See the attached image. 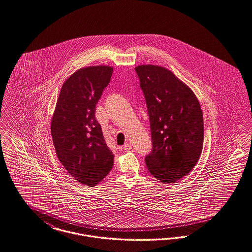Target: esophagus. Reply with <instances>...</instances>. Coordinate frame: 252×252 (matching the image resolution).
I'll list each match as a JSON object with an SVG mask.
<instances>
[{
	"instance_id": "obj_1",
	"label": "esophagus",
	"mask_w": 252,
	"mask_h": 252,
	"mask_svg": "<svg viewBox=\"0 0 252 252\" xmlns=\"http://www.w3.org/2000/svg\"><path fill=\"white\" fill-rule=\"evenodd\" d=\"M123 149L125 150V151H131V144H129V143H127V144H125L124 146H123Z\"/></svg>"
}]
</instances>
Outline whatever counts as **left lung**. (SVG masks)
Wrapping results in <instances>:
<instances>
[{"instance_id": "left-lung-1", "label": "left lung", "mask_w": 252, "mask_h": 252, "mask_svg": "<svg viewBox=\"0 0 252 252\" xmlns=\"http://www.w3.org/2000/svg\"><path fill=\"white\" fill-rule=\"evenodd\" d=\"M147 101L153 152L145 161L159 182L171 184L196 165L203 148L204 126L193 90L164 66L135 67Z\"/></svg>"}]
</instances>
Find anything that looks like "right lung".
I'll return each mask as SVG.
<instances>
[{
    "label": "right lung",
    "mask_w": 252,
    "mask_h": 252,
    "mask_svg": "<svg viewBox=\"0 0 252 252\" xmlns=\"http://www.w3.org/2000/svg\"><path fill=\"white\" fill-rule=\"evenodd\" d=\"M113 73L110 66L77 69L64 82L51 121L55 152L76 181L96 186L113 167L114 155L95 118L96 104Z\"/></svg>",
    "instance_id": "obj_1"
}]
</instances>
